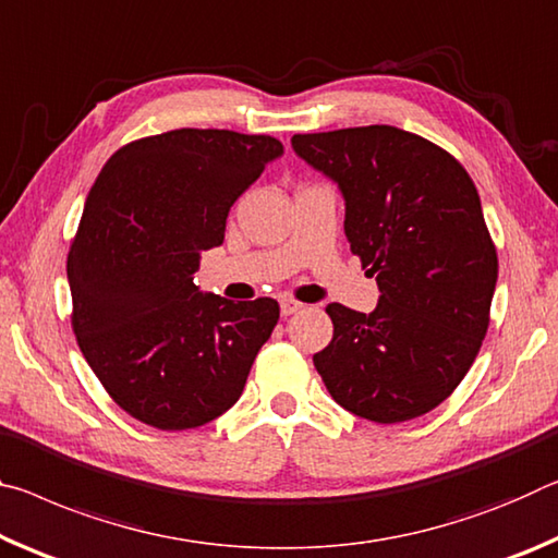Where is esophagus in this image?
I'll return each instance as SVG.
<instances>
[{
    "mask_svg": "<svg viewBox=\"0 0 558 558\" xmlns=\"http://www.w3.org/2000/svg\"><path fill=\"white\" fill-rule=\"evenodd\" d=\"M279 308H281V316H291V314L301 312V304H299V301H294V299H284L279 304Z\"/></svg>",
    "mask_w": 558,
    "mask_h": 558,
    "instance_id": "34e87169",
    "label": "esophagus"
}]
</instances>
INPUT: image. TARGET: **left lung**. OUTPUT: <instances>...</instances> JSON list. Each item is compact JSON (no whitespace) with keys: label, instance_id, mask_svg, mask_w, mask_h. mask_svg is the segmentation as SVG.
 <instances>
[{"label":"left lung","instance_id":"obj_1","mask_svg":"<svg viewBox=\"0 0 558 558\" xmlns=\"http://www.w3.org/2000/svg\"><path fill=\"white\" fill-rule=\"evenodd\" d=\"M299 158L339 182L351 252L380 299L328 304L333 339L314 355L328 392L380 425L452 396L487 336L497 250L472 178L440 145L392 125L299 133Z\"/></svg>","mask_w":558,"mask_h":558}]
</instances>
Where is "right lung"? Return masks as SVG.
Segmentation results:
<instances>
[{"instance_id": "right-lung-1", "label": "right lung", "mask_w": 558, "mask_h": 558, "mask_svg": "<svg viewBox=\"0 0 558 558\" xmlns=\"http://www.w3.org/2000/svg\"><path fill=\"white\" fill-rule=\"evenodd\" d=\"M281 153L271 135L180 128L123 145L98 172L66 262L71 326L100 386L141 423L190 430L240 400L279 304L203 294L193 274Z\"/></svg>"}]
</instances>
